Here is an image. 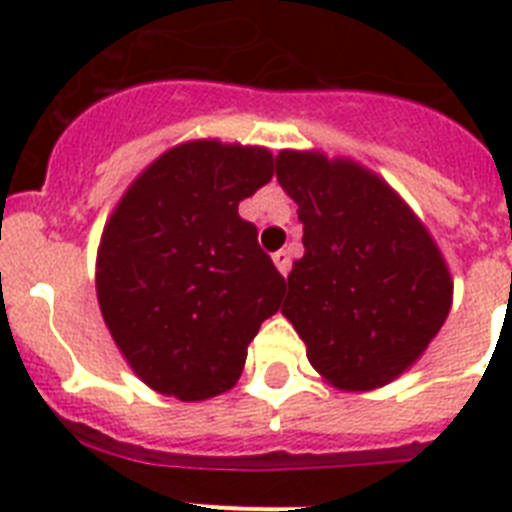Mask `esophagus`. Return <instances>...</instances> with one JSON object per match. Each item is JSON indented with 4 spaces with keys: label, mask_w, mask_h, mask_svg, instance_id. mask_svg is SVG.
Returning <instances> with one entry per match:
<instances>
[{
    "label": "esophagus",
    "mask_w": 512,
    "mask_h": 512,
    "mask_svg": "<svg viewBox=\"0 0 512 512\" xmlns=\"http://www.w3.org/2000/svg\"><path fill=\"white\" fill-rule=\"evenodd\" d=\"M273 263H276V268H279L281 276H287L289 268H292V260H289V252H284V249H279V252H273Z\"/></svg>",
    "instance_id": "esophagus-1"
}]
</instances>
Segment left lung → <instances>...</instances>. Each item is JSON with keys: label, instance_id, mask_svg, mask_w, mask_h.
Returning <instances> with one entry per match:
<instances>
[{"label": "left lung", "instance_id": "left-lung-1", "mask_svg": "<svg viewBox=\"0 0 512 512\" xmlns=\"http://www.w3.org/2000/svg\"><path fill=\"white\" fill-rule=\"evenodd\" d=\"M305 255L281 313L313 369L340 390H374L425 353L452 308V276L428 228L385 180L350 159L281 151Z\"/></svg>", "mask_w": 512, "mask_h": 512}]
</instances>
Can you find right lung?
Masks as SVG:
<instances>
[{"label":"right lung","mask_w":512,"mask_h":512,"mask_svg":"<svg viewBox=\"0 0 512 512\" xmlns=\"http://www.w3.org/2000/svg\"><path fill=\"white\" fill-rule=\"evenodd\" d=\"M271 177L265 148L191 140L140 172L103 228L100 313L156 393L204 401L231 390L279 311L284 276L239 217V201Z\"/></svg>","instance_id":"add662e5"}]
</instances>
